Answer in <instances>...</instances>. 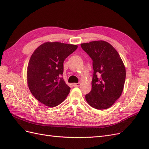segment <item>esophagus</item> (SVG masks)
<instances>
[{
    "label": "esophagus",
    "instance_id": "34e87169",
    "mask_svg": "<svg viewBox=\"0 0 149 149\" xmlns=\"http://www.w3.org/2000/svg\"><path fill=\"white\" fill-rule=\"evenodd\" d=\"M81 85V83H73V86L75 87L76 86H79Z\"/></svg>",
    "mask_w": 149,
    "mask_h": 149
}]
</instances>
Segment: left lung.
<instances>
[{
	"label": "left lung",
	"mask_w": 149,
	"mask_h": 149,
	"mask_svg": "<svg viewBox=\"0 0 149 149\" xmlns=\"http://www.w3.org/2000/svg\"><path fill=\"white\" fill-rule=\"evenodd\" d=\"M93 60L92 89L85 96L91 107L106 109L114 104L123 91L125 68L118 52L103 40L81 44Z\"/></svg>",
	"instance_id": "obj_1"
}]
</instances>
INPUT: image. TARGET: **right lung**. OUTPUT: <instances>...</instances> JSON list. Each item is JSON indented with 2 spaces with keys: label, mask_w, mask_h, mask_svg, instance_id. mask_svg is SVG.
Masks as SVG:
<instances>
[{
  "label": "right lung",
  "mask_w": 149,
  "mask_h": 149,
  "mask_svg": "<svg viewBox=\"0 0 149 149\" xmlns=\"http://www.w3.org/2000/svg\"><path fill=\"white\" fill-rule=\"evenodd\" d=\"M77 48L76 45L47 42L31 55L26 81L31 94L44 105L55 107L68 95L70 88L60 77L63 73L65 60Z\"/></svg>",
  "instance_id": "obj_1"
}]
</instances>
